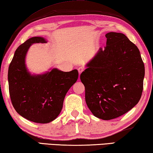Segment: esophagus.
<instances>
[{
	"label": "esophagus",
	"mask_w": 153,
	"mask_h": 153,
	"mask_svg": "<svg viewBox=\"0 0 153 153\" xmlns=\"http://www.w3.org/2000/svg\"><path fill=\"white\" fill-rule=\"evenodd\" d=\"M77 70H78V72H79V74L80 75L81 74H82V72L83 71H84V68L83 67H79L78 69H77Z\"/></svg>",
	"instance_id": "34e87169"
}]
</instances>
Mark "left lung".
Returning a JSON list of instances; mask_svg holds the SVG:
<instances>
[{
    "label": "left lung",
    "mask_w": 153,
    "mask_h": 153,
    "mask_svg": "<svg viewBox=\"0 0 153 153\" xmlns=\"http://www.w3.org/2000/svg\"><path fill=\"white\" fill-rule=\"evenodd\" d=\"M100 48L80 75L85 100L95 117L110 120L124 115L142 96L144 65L137 47L124 34H106Z\"/></svg>",
    "instance_id": "8db88e82"
}]
</instances>
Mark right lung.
I'll return each instance as SVG.
<instances>
[{
    "mask_svg": "<svg viewBox=\"0 0 153 153\" xmlns=\"http://www.w3.org/2000/svg\"><path fill=\"white\" fill-rule=\"evenodd\" d=\"M42 37L26 40L16 50L8 70L9 91L16 112L31 122L46 124L62 111L65 97L78 78L74 69L64 72L53 69L45 74L33 76L27 71L25 56L33 43H45Z\"/></svg>",
    "mask_w": 153,
    "mask_h": 153,
    "instance_id": "right-lung-1",
    "label": "right lung"
}]
</instances>
